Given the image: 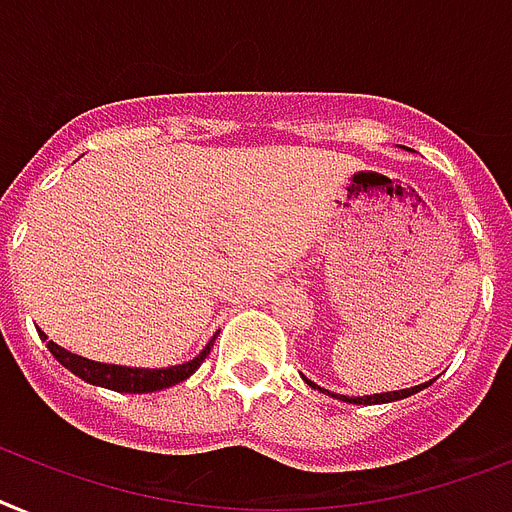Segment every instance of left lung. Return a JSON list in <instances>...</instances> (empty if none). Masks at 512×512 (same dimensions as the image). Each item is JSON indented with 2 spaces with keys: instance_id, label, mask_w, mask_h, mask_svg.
I'll return each instance as SVG.
<instances>
[{
  "instance_id": "8db88e82",
  "label": "left lung",
  "mask_w": 512,
  "mask_h": 512,
  "mask_svg": "<svg viewBox=\"0 0 512 512\" xmlns=\"http://www.w3.org/2000/svg\"><path fill=\"white\" fill-rule=\"evenodd\" d=\"M305 381H307V384H310V386H313V389H318V392L331 394V397H336V400L350 402V405H384V402L405 400V397H410V394H415V392H421V389H426V386L431 384V381H426V384L410 386V389H400V392H381V394H365V397H347V394H334V392H328V389H321V386L313 384L310 378H305Z\"/></svg>"
}]
</instances>
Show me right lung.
Here are the masks:
<instances>
[{
  "label": "right lung",
  "instance_id": "right-lung-1",
  "mask_svg": "<svg viewBox=\"0 0 512 512\" xmlns=\"http://www.w3.org/2000/svg\"><path fill=\"white\" fill-rule=\"evenodd\" d=\"M41 339H47V334L41 331ZM215 339V336H213ZM213 339L205 344V350L199 352L194 360L181 365H170V368H128V365H107L97 363V360H89V357L73 355L60 344L49 342V352L54 355V360L68 368L70 373H76L81 381L94 386H105L112 392H128V394H147V392H160V389H168V386H176L181 381L197 371L202 360L210 355V347H213Z\"/></svg>",
  "mask_w": 512,
  "mask_h": 512
}]
</instances>
